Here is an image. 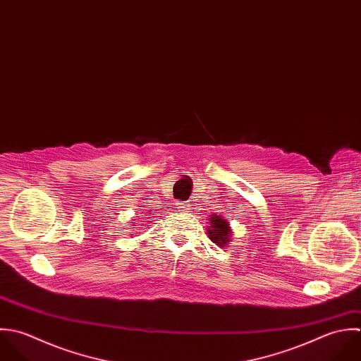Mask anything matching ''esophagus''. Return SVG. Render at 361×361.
Wrapping results in <instances>:
<instances>
[{
	"label": "esophagus",
	"mask_w": 361,
	"mask_h": 361,
	"mask_svg": "<svg viewBox=\"0 0 361 361\" xmlns=\"http://www.w3.org/2000/svg\"><path fill=\"white\" fill-rule=\"evenodd\" d=\"M176 206H178V207H176V209H179V210H180V212H189V210H190V209H192V207H190V204H189V203H178V204H176Z\"/></svg>",
	"instance_id": "1"
}]
</instances>
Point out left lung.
I'll return each instance as SVG.
<instances>
[{"label": "left lung", "instance_id": "8db88e82", "mask_svg": "<svg viewBox=\"0 0 361 361\" xmlns=\"http://www.w3.org/2000/svg\"><path fill=\"white\" fill-rule=\"evenodd\" d=\"M209 223L210 224L207 227V234H209V238L216 245L223 247L231 242V237L234 235V233L231 230L228 219H226L224 216L212 214L209 219Z\"/></svg>", "mask_w": 361, "mask_h": 361}]
</instances>
